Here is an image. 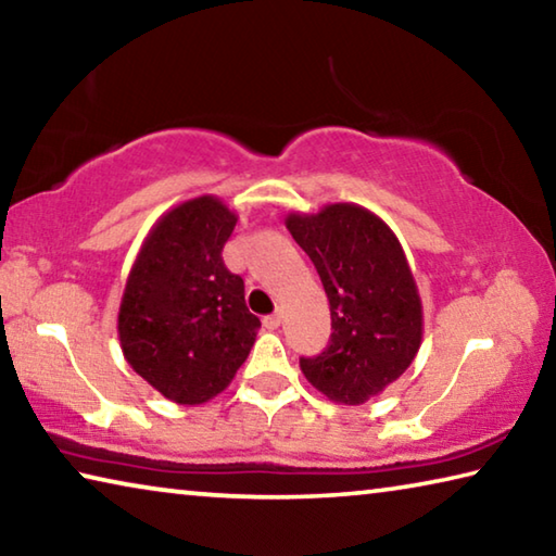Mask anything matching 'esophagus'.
<instances>
[{"instance_id": "obj_1", "label": "esophagus", "mask_w": 556, "mask_h": 556, "mask_svg": "<svg viewBox=\"0 0 556 556\" xmlns=\"http://www.w3.org/2000/svg\"><path fill=\"white\" fill-rule=\"evenodd\" d=\"M281 318H285V316H281V312L271 314V316H267V318H265V326L269 328V331H277V328L281 326Z\"/></svg>"}]
</instances>
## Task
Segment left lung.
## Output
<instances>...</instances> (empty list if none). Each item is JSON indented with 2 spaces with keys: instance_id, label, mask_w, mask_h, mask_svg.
Segmentation results:
<instances>
[{
  "instance_id": "1",
  "label": "left lung",
  "mask_w": 556,
  "mask_h": 556,
  "mask_svg": "<svg viewBox=\"0 0 556 556\" xmlns=\"http://www.w3.org/2000/svg\"><path fill=\"white\" fill-rule=\"evenodd\" d=\"M287 228L312 257L331 306V341L301 372L336 404L355 407L400 380L419 353L425 312L397 235L357 203L291 211Z\"/></svg>"
}]
</instances>
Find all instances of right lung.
<instances>
[{
    "label": "right lung",
    "mask_w": 556,
    "mask_h": 556,
    "mask_svg": "<svg viewBox=\"0 0 556 556\" xmlns=\"http://www.w3.org/2000/svg\"><path fill=\"white\" fill-rule=\"evenodd\" d=\"M235 223L238 213L211 193L168 208L147 232L122 291V355L159 394L186 407L228 388L260 331L244 281L220 257Z\"/></svg>",
    "instance_id": "1"
}]
</instances>
